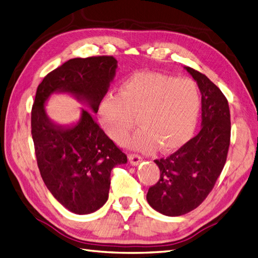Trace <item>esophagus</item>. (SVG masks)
Wrapping results in <instances>:
<instances>
[{
  "label": "esophagus",
  "mask_w": 258,
  "mask_h": 258,
  "mask_svg": "<svg viewBox=\"0 0 258 258\" xmlns=\"http://www.w3.org/2000/svg\"><path fill=\"white\" fill-rule=\"evenodd\" d=\"M128 158H129V162L132 165H138L139 163L142 162V157L138 154H134V153H130L128 155Z\"/></svg>",
  "instance_id": "34e87169"
}]
</instances>
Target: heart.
I'll return each mask as SVG.
<instances>
[{
  "mask_svg": "<svg viewBox=\"0 0 258 258\" xmlns=\"http://www.w3.org/2000/svg\"><path fill=\"white\" fill-rule=\"evenodd\" d=\"M201 93L191 80L159 73H138L124 81L116 95L101 104V122L115 141L127 140L138 124L141 129L131 146L149 152H169L184 144L197 126Z\"/></svg>",
  "mask_w": 258,
  "mask_h": 258,
  "instance_id": "1",
  "label": "heart"
}]
</instances>
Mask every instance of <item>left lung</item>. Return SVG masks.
<instances>
[{
	"label": "left lung",
	"instance_id": "1",
	"mask_svg": "<svg viewBox=\"0 0 258 258\" xmlns=\"http://www.w3.org/2000/svg\"><path fill=\"white\" fill-rule=\"evenodd\" d=\"M185 69L202 93V129L171 155L154 161L161 172L146 200L166 216L184 215L203 203L224 169L230 145L227 97L205 75L191 67Z\"/></svg>",
	"mask_w": 258,
	"mask_h": 258
}]
</instances>
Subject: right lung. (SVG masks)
Returning a JSON list of instances; mask_svg holds the SVG:
<instances>
[{
  "instance_id": "add662e5",
  "label": "right lung",
  "mask_w": 258,
  "mask_h": 258,
  "mask_svg": "<svg viewBox=\"0 0 258 258\" xmlns=\"http://www.w3.org/2000/svg\"><path fill=\"white\" fill-rule=\"evenodd\" d=\"M117 60L102 55L73 58L48 73L37 89L31 109V136L46 187L67 210L90 214L107 201L110 171L127 155L110 140L93 114L83 109L80 121L64 129L47 119L44 103L55 91L86 101L94 113L115 76Z\"/></svg>"
}]
</instances>
